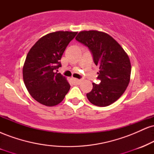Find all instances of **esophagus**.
<instances>
[{
    "mask_svg": "<svg viewBox=\"0 0 154 154\" xmlns=\"http://www.w3.org/2000/svg\"><path fill=\"white\" fill-rule=\"evenodd\" d=\"M72 82H73L75 85H79V84H80V82H81V79L72 78Z\"/></svg>",
    "mask_w": 154,
    "mask_h": 154,
    "instance_id": "esophagus-1",
    "label": "esophagus"
}]
</instances>
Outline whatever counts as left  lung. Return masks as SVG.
I'll list each match as a JSON object with an SVG mask.
<instances>
[{
  "mask_svg": "<svg viewBox=\"0 0 154 154\" xmlns=\"http://www.w3.org/2000/svg\"><path fill=\"white\" fill-rule=\"evenodd\" d=\"M76 40L91 51L95 64L99 66V84L93 83L87 98L93 105L107 106L119 99L130 82L131 63L128 54L112 37L96 30L82 31Z\"/></svg>",
  "mask_w": 154,
  "mask_h": 154,
  "instance_id": "left-lung-1",
  "label": "left lung"
}]
</instances>
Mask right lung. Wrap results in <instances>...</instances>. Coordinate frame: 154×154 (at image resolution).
Instances as JSON below:
<instances>
[{
    "label": "right lung",
    "mask_w": 154,
    "mask_h": 154,
    "mask_svg": "<svg viewBox=\"0 0 154 154\" xmlns=\"http://www.w3.org/2000/svg\"><path fill=\"white\" fill-rule=\"evenodd\" d=\"M77 34L68 31L49 33L38 40L27 54L23 79L29 94L40 103L57 105L69 91L66 78L55 71L61 66V56Z\"/></svg>",
    "instance_id": "obj_1"
}]
</instances>
